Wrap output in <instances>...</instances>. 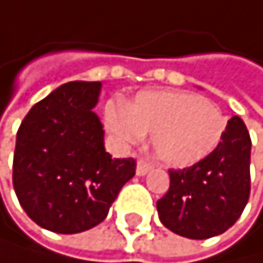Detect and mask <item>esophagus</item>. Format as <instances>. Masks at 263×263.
Returning <instances> with one entry per match:
<instances>
[{"instance_id":"esophagus-1","label":"esophagus","mask_w":263,"mask_h":263,"mask_svg":"<svg viewBox=\"0 0 263 263\" xmlns=\"http://www.w3.org/2000/svg\"><path fill=\"white\" fill-rule=\"evenodd\" d=\"M152 163H148V161H145V160H140L138 163H137V175L138 176H145L146 173H149L152 171Z\"/></svg>"}]
</instances>
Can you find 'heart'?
Returning a JSON list of instances; mask_svg holds the SVG:
<instances>
[{
    "mask_svg": "<svg viewBox=\"0 0 263 263\" xmlns=\"http://www.w3.org/2000/svg\"><path fill=\"white\" fill-rule=\"evenodd\" d=\"M108 128L120 140L137 143L153 135L158 160L175 168L209 156L222 140L226 120L214 103L183 92H146L126 110L118 103L105 108Z\"/></svg>",
    "mask_w": 263,
    "mask_h": 263,
    "instance_id": "heart-1",
    "label": "heart"
}]
</instances>
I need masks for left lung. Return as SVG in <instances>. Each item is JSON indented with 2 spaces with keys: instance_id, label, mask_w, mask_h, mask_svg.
<instances>
[{
  "instance_id": "1",
  "label": "left lung",
  "mask_w": 263,
  "mask_h": 263,
  "mask_svg": "<svg viewBox=\"0 0 263 263\" xmlns=\"http://www.w3.org/2000/svg\"><path fill=\"white\" fill-rule=\"evenodd\" d=\"M250 146L246 123L232 117L209 156L189 168L170 170V189L156 202L163 226L196 240L232 227L250 196Z\"/></svg>"
}]
</instances>
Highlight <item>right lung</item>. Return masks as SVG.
I'll use <instances>...</instances> for the list:
<instances>
[{
  "label": "right lung",
  "instance_id": "1",
  "mask_svg": "<svg viewBox=\"0 0 263 263\" xmlns=\"http://www.w3.org/2000/svg\"><path fill=\"white\" fill-rule=\"evenodd\" d=\"M100 82L64 84L34 105L16 135L13 186L34 222L57 234L92 229L135 176L133 158H111L93 114Z\"/></svg>",
  "mask_w": 263,
  "mask_h": 263
}]
</instances>
